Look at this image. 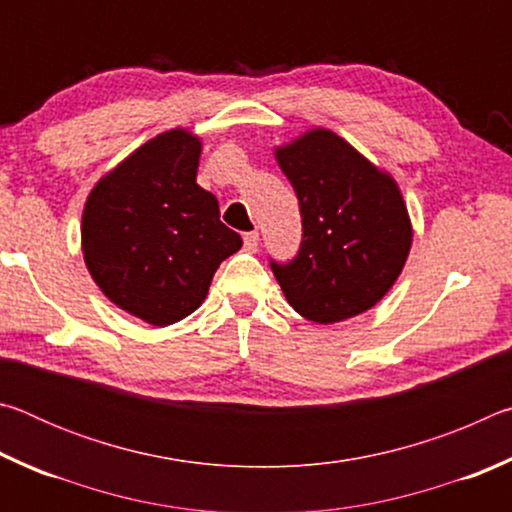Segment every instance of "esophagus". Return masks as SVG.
<instances>
[{
	"instance_id": "esophagus-1",
	"label": "esophagus",
	"mask_w": 512,
	"mask_h": 512,
	"mask_svg": "<svg viewBox=\"0 0 512 512\" xmlns=\"http://www.w3.org/2000/svg\"><path fill=\"white\" fill-rule=\"evenodd\" d=\"M257 246H259V232H246L244 235V248L248 250V253H255L257 250Z\"/></svg>"
}]
</instances>
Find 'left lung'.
Listing matches in <instances>:
<instances>
[{
	"label": "left lung",
	"instance_id": "8db88e82",
	"mask_svg": "<svg viewBox=\"0 0 512 512\" xmlns=\"http://www.w3.org/2000/svg\"><path fill=\"white\" fill-rule=\"evenodd\" d=\"M296 189L302 244L289 264L271 262L289 305L332 325L386 296L409 257L413 228L391 173L327 128L275 149Z\"/></svg>",
	"mask_w": 512,
	"mask_h": 512
}]
</instances>
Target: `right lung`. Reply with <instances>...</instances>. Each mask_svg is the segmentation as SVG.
I'll return each mask as SVG.
<instances>
[{
  "label": "right lung",
  "mask_w": 512,
  "mask_h": 512,
  "mask_svg": "<svg viewBox=\"0 0 512 512\" xmlns=\"http://www.w3.org/2000/svg\"><path fill=\"white\" fill-rule=\"evenodd\" d=\"M201 140L160 133L103 176L85 201V266L110 302L155 327L192 314L216 268L241 248L219 201L196 183Z\"/></svg>",
  "instance_id": "1"
}]
</instances>
